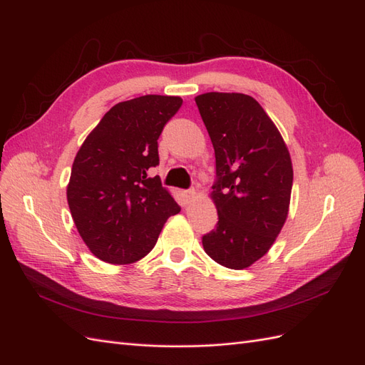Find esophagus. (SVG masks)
Instances as JSON below:
<instances>
[{"label": "esophagus", "mask_w": 365, "mask_h": 365, "mask_svg": "<svg viewBox=\"0 0 365 365\" xmlns=\"http://www.w3.org/2000/svg\"><path fill=\"white\" fill-rule=\"evenodd\" d=\"M184 197H185L187 204H190V202L196 201L197 193H196V190H187V192H184Z\"/></svg>", "instance_id": "34e87169"}]
</instances>
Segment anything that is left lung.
I'll return each mask as SVG.
<instances>
[{
    "label": "left lung",
    "instance_id": "8db88e82",
    "mask_svg": "<svg viewBox=\"0 0 365 365\" xmlns=\"http://www.w3.org/2000/svg\"><path fill=\"white\" fill-rule=\"evenodd\" d=\"M195 102L213 143L217 175L210 197L219 220L202 247L222 267L245 269L269 251L288 217L289 150L251 96L205 93Z\"/></svg>",
    "mask_w": 365,
    "mask_h": 365
}]
</instances>
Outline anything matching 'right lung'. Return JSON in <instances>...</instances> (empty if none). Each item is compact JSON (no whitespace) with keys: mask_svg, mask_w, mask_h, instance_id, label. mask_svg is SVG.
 Here are the masks:
<instances>
[{"mask_svg":"<svg viewBox=\"0 0 365 365\" xmlns=\"http://www.w3.org/2000/svg\"><path fill=\"white\" fill-rule=\"evenodd\" d=\"M178 96L148 94L114 105L76 153L67 185L74 225L97 259L134 263L155 247L180 213L158 176V137L181 108Z\"/></svg>","mask_w":365,"mask_h":365,"instance_id":"1","label":"right lung"}]
</instances>
